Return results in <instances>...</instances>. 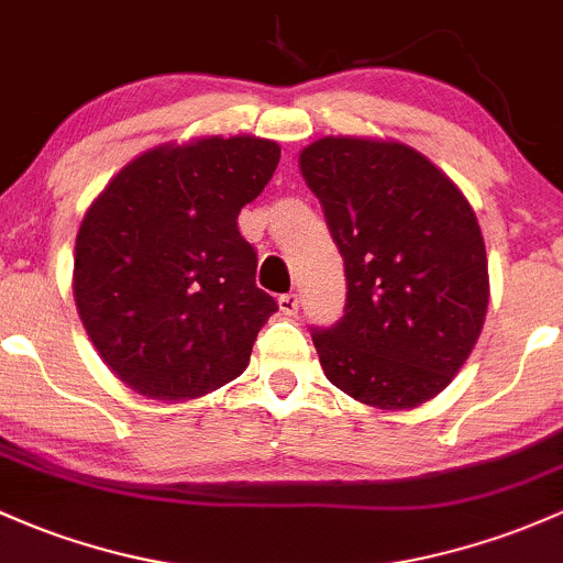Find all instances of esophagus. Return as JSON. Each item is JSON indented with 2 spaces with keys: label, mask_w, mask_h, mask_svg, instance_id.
<instances>
[{
  "label": "esophagus",
  "mask_w": 563,
  "mask_h": 563,
  "mask_svg": "<svg viewBox=\"0 0 563 563\" xmlns=\"http://www.w3.org/2000/svg\"><path fill=\"white\" fill-rule=\"evenodd\" d=\"M279 308H282V313H287V317H295L300 308V298L295 292H284V295H279Z\"/></svg>",
  "instance_id": "34e87169"
}]
</instances>
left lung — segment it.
I'll return each instance as SVG.
<instances>
[{"instance_id":"1","label":"left lung","mask_w":563,"mask_h":563,"mask_svg":"<svg viewBox=\"0 0 563 563\" xmlns=\"http://www.w3.org/2000/svg\"><path fill=\"white\" fill-rule=\"evenodd\" d=\"M300 172L346 271L343 317L311 330L324 376L380 410L432 400L486 319L488 263L473 207L400 142L319 139L300 153Z\"/></svg>"}]
</instances>
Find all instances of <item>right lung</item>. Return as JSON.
I'll use <instances>...</instances> for the list:
<instances>
[{
	"label": "right lung",
	"instance_id": "1",
	"mask_svg": "<svg viewBox=\"0 0 563 563\" xmlns=\"http://www.w3.org/2000/svg\"><path fill=\"white\" fill-rule=\"evenodd\" d=\"M276 142L209 136L131 161L90 203L75 303L112 373L144 397L192 400L246 371L279 311L255 284L239 211L279 166Z\"/></svg>",
	"mask_w": 563,
	"mask_h": 563
}]
</instances>
